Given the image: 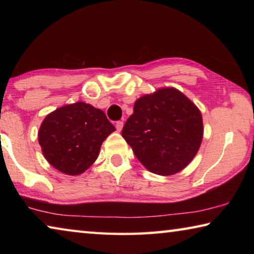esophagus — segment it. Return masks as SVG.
<instances>
[{"label": "esophagus", "instance_id": "34e87169", "mask_svg": "<svg viewBox=\"0 0 254 254\" xmlns=\"http://www.w3.org/2000/svg\"><path fill=\"white\" fill-rule=\"evenodd\" d=\"M123 126H124L123 121H118L117 124H115V127H117V131H118V132H121L122 128H123Z\"/></svg>", "mask_w": 254, "mask_h": 254}]
</instances>
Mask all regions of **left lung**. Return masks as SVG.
Instances as JSON below:
<instances>
[{
  "label": "left lung",
  "mask_w": 254,
  "mask_h": 254,
  "mask_svg": "<svg viewBox=\"0 0 254 254\" xmlns=\"http://www.w3.org/2000/svg\"><path fill=\"white\" fill-rule=\"evenodd\" d=\"M203 133L198 107L178 89L166 87L135 101L122 136L149 171L170 176L194 159Z\"/></svg>",
  "instance_id": "8db88e82"
}]
</instances>
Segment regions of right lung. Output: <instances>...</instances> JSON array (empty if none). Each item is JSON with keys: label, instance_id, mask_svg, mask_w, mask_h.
I'll return each mask as SVG.
<instances>
[{"label": "right lung", "instance_id": "add662e5", "mask_svg": "<svg viewBox=\"0 0 254 254\" xmlns=\"http://www.w3.org/2000/svg\"><path fill=\"white\" fill-rule=\"evenodd\" d=\"M114 131L102 110L77 102L47 115L38 140L51 166L63 174L77 176L95 162L103 141Z\"/></svg>", "mask_w": 254, "mask_h": 254}]
</instances>
